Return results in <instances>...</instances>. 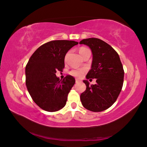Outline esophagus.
<instances>
[{
  "mask_svg": "<svg viewBox=\"0 0 147 147\" xmlns=\"http://www.w3.org/2000/svg\"><path fill=\"white\" fill-rule=\"evenodd\" d=\"M79 81H80V80H79L78 79H76V80H75V82H76V83H78V82H79Z\"/></svg>",
  "mask_w": 147,
  "mask_h": 147,
  "instance_id": "obj_1",
  "label": "esophagus"
}]
</instances>
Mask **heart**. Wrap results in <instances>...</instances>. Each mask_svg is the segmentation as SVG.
<instances>
[{"mask_svg":"<svg viewBox=\"0 0 147 147\" xmlns=\"http://www.w3.org/2000/svg\"><path fill=\"white\" fill-rule=\"evenodd\" d=\"M88 50V49H86L85 48H81L80 49V50H79V52H82V51H84V50ZM84 73V69H77V70H73V71H71L70 74H71V75L75 76V77L80 78L82 76Z\"/></svg>","mask_w":147,"mask_h":147,"instance_id":"obj_1","label":"heart"}]
</instances>
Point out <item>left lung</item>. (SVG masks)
Masks as SVG:
<instances>
[{
    "label": "left lung",
    "instance_id": "obj_1",
    "mask_svg": "<svg viewBox=\"0 0 147 147\" xmlns=\"http://www.w3.org/2000/svg\"><path fill=\"white\" fill-rule=\"evenodd\" d=\"M79 44L89 46L93 55L86 79L96 78L95 84L83 82L86 90L80 95L83 107L93 112L103 111L113 105L122 90L124 71L117 52L101 39H83Z\"/></svg>",
    "mask_w": 147,
    "mask_h": 147
}]
</instances>
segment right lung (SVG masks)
I'll return each mask as SVG.
<instances>
[{
  "label": "right lung",
  "instance_id": "right-lung-1",
  "mask_svg": "<svg viewBox=\"0 0 147 147\" xmlns=\"http://www.w3.org/2000/svg\"><path fill=\"white\" fill-rule=\"evenodd\" d=\"M78 42L53 40L40 46L33 53L25 67V83L30 95L37 105L48 112H55L65 106L67 96L75 79L67 75L60 80L67 52Z\"/></svg>",
  "mask_w": 147,
  "mask_h": 147
}]
</instances>
